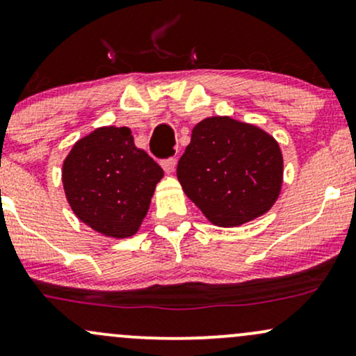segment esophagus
<instances>
[{
  "label": "esophagus",
  "instance_id": "34e87169",
  "mask_svg": "<svg viewBox=\"0 0 356 356\" xmlns=\"http://www.w3.org/2000/svg\"><path fill=\"white\" fill-rule=\"evenodd\" d=\"M161 166L168 175L173 173L175 168H177V158H166V160L161 163Z\"/></svg>",
  "mask_w": 356,
  "mask_h": 356
}]
</instances>
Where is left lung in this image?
<instances>
[{"label": "left lung", "instance_id": "1", "mask_svg": "<svg viewBox=\"0 0 356 356\" xmlns=\"http://www.w3.org/2000/svg\"><path fill=\"white\" fill-rule=\"evenodd\" d=\"M183 191L218 227H240L273 207L283 158L273 136L229 116L200 121L178 161Z\"/></svg>", "mask_w": 356, "mask_h": 356}]
</instances>
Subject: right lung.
<instances>
[{"label":"right lung","instance_id":"right-lung-1","mask_svg":"<svg viewBox=\"0 0 356 356\" xmlns=\"http://www.w3.org/2000/svg\"><path fill=\"white\" fill-rule=\"evenodd\" d=\"M161 178V166L136 148L127 127L95 129L63 163L71 210L88 227L113 238L135 235Z\"/></svg>","mask_w":356,"mask_h":356}]
</instances>
